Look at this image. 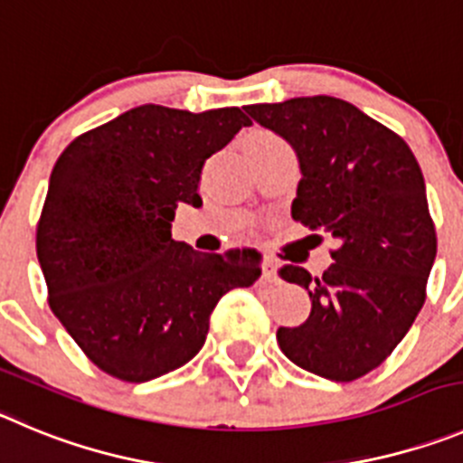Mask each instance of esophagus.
I'll list each match as a JSON object with an SVG mask.
<instances>
[{
    "label": "esophagus",
    "mask_w": 463,
    "mask_h": 463,
    "mask_svg": "<svg viewBox=\"0 0 463 463\" xmlns=\"http://www.w3.org/2000/svg\"><path fill=\"white\" fill-rule=\"evenodd\" d=\"M276 260L274 258H265V265H262V276H265L267 280H271V283H274L276 280Z\"/></svg>",
    "instance_id": "1"
}]
</instances>
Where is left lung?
<instances>
[{"label":"left lung","instance_id":"1","mask_svg":"<svg viewBox=\"0 0 463 463\" xmlns=\"http://www.w3.org/2000/svg\"><path fill=\"white\" fill-rule=\"evenodd\" d=\"M246 114L292 146L301 180L292 219L331 232L334 265L313 279L304 324L276 331L292 363L331 382H354L397 347L425 304L436 232L411 148L352 102L331 95L249 105Z\"/></svg>","mask_w":463,"mask_h":463}]
</instances>
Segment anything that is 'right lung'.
<instances>
[{
	"instance_id": "obj_1",
	"label": "right lung",
	"mask_w": 463,
	"mask_h": 463,
	"mask_svg": "<svg viewBox=\"0 0 463 463\" xmlns=\"http://www.w3.org/2000/svg\"><path fill=\"white\" fill-rule=\"evenodd\" d=\"M251 120L141 105L81 134L56 159L36 232L52 313L100 370L141 383L192 361L210 315L260 276L256 249L194 251L171 237L207 157Z\"/></svg>"
}]
</instances>
